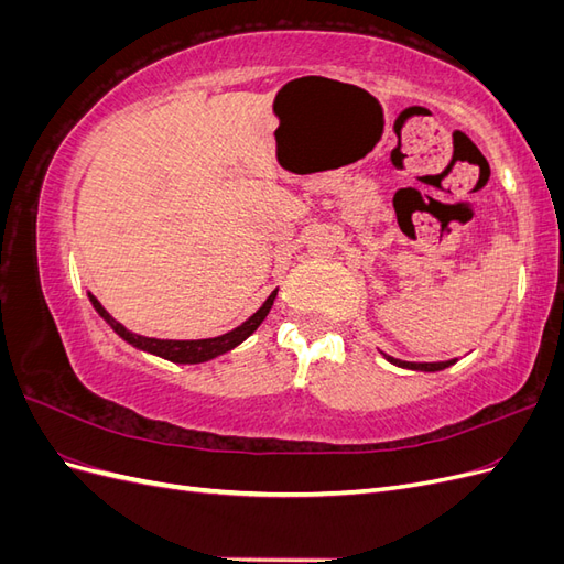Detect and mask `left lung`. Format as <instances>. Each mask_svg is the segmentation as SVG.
Returning <instances> with one entry per match:
<instances>
[{
	"instance_id": "1",
	"label": "left lung",
	"mask_w": 564,
	"mask_h": 564,
	"mask_svg": "<svg viewBox=\"0 0 564 564\" xmlns=\"http://www.w3.org/2000/svg\"><path fill=\"white\" fill-rule=\"evenodd\" d=\"M386 360L392 362V365H398V367L416 369V371H440V369L454 365V360H447V362H404V360H395V357H390V355H386Z\"/></svg>"
}]
</instances>
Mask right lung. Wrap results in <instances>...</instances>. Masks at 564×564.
<instances>
[{
    "mask_svg": "<svg viewBox=\"0 0 564 564\" xmlns=\"http://www.w3.org/2000/svg\"><path fill=\"white\" fill-rule=\"evenodd\" d=\"M94 308L98 311V315L104 317L110 327L122 336L124 340H129L131 346L141 348L145 352H152V355H160L164 357V360H172V362H183V365H197V362H207L212 360V357L216 355H224L228 350H232L235 346H240L245 338H249L256 329L261 327V322L268 317L272 303H275L278 299V289L268 296V301L261 305L259 311H256L242 327H237L224 336H216V338H199V340H162V338H148V336H139V334H131L129 329H124L122 324H119L117 319H112V315L100 305L91 294H89Z\"/></svg>",
    "mask_w": 564,
    "mask_h": 564,
    "instance_id": "right-lung-1",
    "label": "right lung"
}]
</instances>
